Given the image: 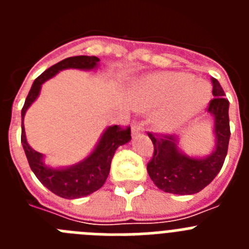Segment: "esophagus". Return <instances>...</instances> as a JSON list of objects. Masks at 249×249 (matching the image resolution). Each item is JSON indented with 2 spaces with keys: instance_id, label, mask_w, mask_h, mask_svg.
Masks as SVG:
<instances>
[{
  "instance_id": "esophagus-1",
  "label": "esophagus",
  "mask_w": 249,
  "mask_h": 249,
  "mask_svg": "<svg viewBox=\"0 0 249 249\" xmlns=\"http://www.w3.org/2000/svg\"><path fill=\"white\" fill-rule=\"evenodd\" d=\"M131 131H132V136L135 137V136L143 133V127H142V124H140V123H133V124H132Z\"/></svg>"
}]
</instances>
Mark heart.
<instances>
[{
	"mask_svg": "<svg viewBox=\"0 0 249 249\" xmlns=\"http://www.w3.org/2000/svg\"><path fill=\"white\" fill-rule=\"evenodd\" d=\"M206 81L183 72H158L138 81L132 100L138 108L152 109L163 106L156 116V124L164 132L173 131L195 117L210 101Z\"/></svg>",
	"mask_w": 249,
	"mask_h": 249,
	"instance_id": "1",
	"label": "heart"
}]
</instances>
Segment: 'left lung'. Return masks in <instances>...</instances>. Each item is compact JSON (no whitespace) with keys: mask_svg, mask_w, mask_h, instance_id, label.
<instances>
[{"mask_svg":"<svg viewBox=\"0 0 249 249\" xmlns=\"http://www.w3.org/2000/svg\"><path fill=\"white\" fill-rule=\"evenodd\" d=\"M213 100L208 113L213 118L214 148L204 157H191L179 148L178 136L148 133L155 146L153 157L147 164V172L153 183L163 192L173 195H195L202 191L219 173L228 151L231 137L228 108L219 82L212 78Z\"/></svg>","mask_w":249,"mask_h":249,"instance_id":"obj_1","label":"left lung"}]
</instances>
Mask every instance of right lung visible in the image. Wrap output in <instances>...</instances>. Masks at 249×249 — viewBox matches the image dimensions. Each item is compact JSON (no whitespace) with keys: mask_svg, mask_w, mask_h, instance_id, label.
I'll return each mask as SVG.
<instances>
[{"mask_svg":"<svg viewBox=\"0 0 249 249\" xmlns=\"http://www.w3.org/2000/svg\"><path fill=\"white\" fill-rule=\"evenodd\" d=\"M98 63H100V58L94 56H74L62 59L61 62L47 68L42 74H39L35 80L21 112V143L25 149L28 164L35 176L38 178V181L51 192H53L54 195L62 198H81L100 190L108 177L111 160L116 149L131 141V129L129 127H127L126 129L118 126L107 127L101 135V138L98 140L93 151L85 160L72 166L53 168L45 163L43 160L45 156L42 153L35 151L28 144L23 118L30 106L39 96L41 87L46 81L56 76L59 71L68 70V68H77V70H85V71L96 70L98 67Z\"/></svg>","mask_w":249,"mask_h":249,"instance_id":"1","label":"right lung"}]
</instances>
